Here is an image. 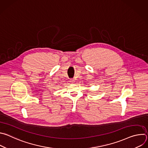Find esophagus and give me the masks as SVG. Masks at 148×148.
<instances>
[{
    "label": "esophagus",
    "mask_w": 148,
    "mask_h": 148,
    "mask_svg": "<svg viewBox=\"0 0 148 148\" xmlns=\"http://www.w3.org/2000/svg\"><path fill=\"white\" fill-rule=\"evenodd\" d=\"M70 81L71 83H74V82H75V79L71 78V79H70Z\"/></svg>",
    "instance_id": "1"
}]
</instances>
